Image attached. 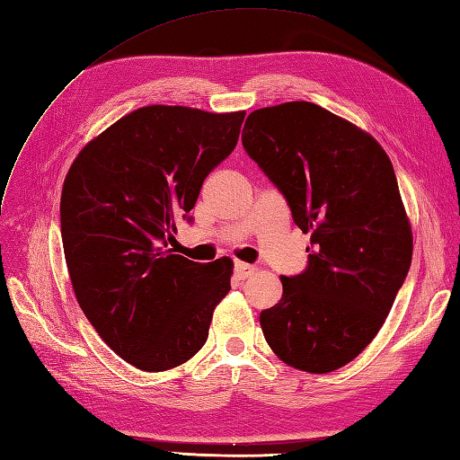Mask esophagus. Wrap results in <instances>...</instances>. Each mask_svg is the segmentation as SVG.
I'll return each instance as SVG.
<instances>
[{
  "label": "esophagus",
  "mask_w": 460,
  "mask_h": 460,
  "mask_svg": "<svg viewBox=\"0 0 460 460\" xmlns=\"http://www.w3.org/2000/svg\"><path fill=\"white\" fill-rule=\"evenodd\" d=\"M235 277L238 279H250L252 275H255L257 272V267H253V265H247V263H242V261H238V263H235Z\"/></svg>",
  "instance_id": "obj_1"
}]
</instances>
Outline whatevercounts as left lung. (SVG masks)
I'll return each instance as SVG.
<instances>
[{"label": "left lung", "mask_w": 460, "mask_h": 460, "mask_svg": "<svg viewBox=\"0 0 460 460\" xmlns=\"http://www.w3.org/2000/svg\"><path fill=\"white\" fill-rule=\"evenodd\" d=\"M242 143L312 234L309 265L280 277L261 329L284 364L329 374L387 319L412 261V226L391 158L364 129L314 102L252 111Z\"/></svg>", "instance_id": "8db88e82"}]
</instances>
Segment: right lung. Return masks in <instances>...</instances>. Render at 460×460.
<instances>
[{"label":"right lung","instance_id":"1","mask_svg":"<svg viewBox=\"0 0 460 460\" xmlns=\"http://www.w3.org/2000/svg\"><path fill=\"white\" fill-rule=\"evenodd\" d=\"M245 111L153 104L86 143L61 190V240L86 319L133 367L191 359L230 290L234 263H195L166 247L203 180L240 137Z\"/></svg>","mask_w":460,"mask_h":460}]
</instances>
